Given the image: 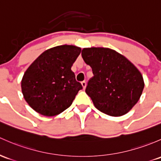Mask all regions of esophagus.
<instances>
[{
    "mask_svg": "<svg viewBox=\"0 0 161 161\" xmlns=\"http://www.w3.org/2000/svg\"><path fill=\"white\" fill-rule=\"evenodd\" d=\"M81 84H82V88H83V89H85L86 87V82H85V81H83V82H81Z\"/></svg>",
    "mask_w": 161,
    "mask_h": 161,
    "instance_id": "1",
    "label": "esophagus"
}]
</instances>
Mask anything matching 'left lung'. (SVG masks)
Returning a JSON list of instances; mask_svg holds the SVG:
<instances>
[{
    "label": "left lung",
    "instance_id": "obj_1",
    "mask_svg": "<svg viewBox=\"0 0 161 161\" xmlns=\"http://www.w3.org/2000/svg\"><path fill=\"white\" fill-rule=\"evenodd\" d=\"M84 62L92 68L86 92L95 107L111 116L127 113L140 99L144 88L143 75L130 61L108 48L82 51Z\"/></svg>",
    "mask_w": 161,
    "mask_h": 161
}]
</instances>
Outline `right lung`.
<instances>
[{
  "mask_svg": "<svg viewBox=\"0 0 161 161\" xmlns=\"http://www.w3.org/2000/svg\"><path fill=\"white\" fill-rule=\"evenodd\" d=\"M81 48L63 45L45 51L28 68L21 91L28 104L45 116L60 114L72 105L82 89L71 70Z\"/></svg>",
  "mask_w": 161,
  "mask_h": 161,
  "instance_id": "add662e5",
  "label": "right lung"
}]
</instances>
